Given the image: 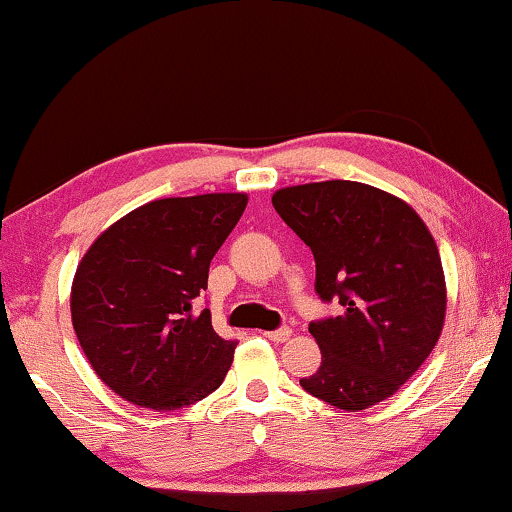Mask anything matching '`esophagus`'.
Wrapping results in <instances>:
<instances>
[{
	"mask_svg": "<svg viewBox=\"0 0 512 512\" xmlns=\"http://www.w3.org/2000/svg\"><path fill=\"white\" fill-rule=\"evenodd\" d=\"M264 336L269 338V341L283 343V341H287V338L292 336V329L290 327H280V329H273V331H264Z\"/></svg>",
	"mask_w": 512,
	"mask_h": 512,
	"instance_id": "esophagus-1",
	"label": "esophagus"
}]
</instances>
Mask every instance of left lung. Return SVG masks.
Wrapping results in <instances>:
<instances>
[{
    "instance_id": "left-lung-1",
    "label": "left lung",
    "mask_w": 512,
    "mask_h": 512,
    "mask_svg": "<svg viewBox=\"0 0 512 512\" xmlns=\"http://www.w3.org/2000/svg\"><path fill=\"white\" fill-rule=\"evenodd\" d=\"M271 201L311 248L318 297L341 306L308 325L322 362L301 387L343 410L392 397L443 329L445 278L434 236L406 201L355 181L285 187Z\"/></svg>"
}]
</instances>
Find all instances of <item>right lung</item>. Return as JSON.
Returning a JSON list of instances; mask_svg holds the SVG:
<instances>
[{"label": "right lung", "instance_id": "obj_1", "mask_svg": "<svg viewBox=\"0 0 512 512\" xmlns=\"http://www.w3.org/2000/svg\"><path fill=\"white\" fill-rule=\"evenodd\" d=\"M246 204L241 192L150 201L81 259L71 322L92 369L118 397L164 413L222 385L236 341L215 334L199 297Z\"/></svg>", "mask_w": 512, "mask_h": 512}]
</instances>
